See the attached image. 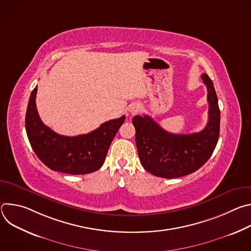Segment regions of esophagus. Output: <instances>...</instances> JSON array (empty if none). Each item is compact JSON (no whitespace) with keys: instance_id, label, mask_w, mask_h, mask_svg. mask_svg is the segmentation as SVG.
<instances>
[{"instance_id":"1","label":"esophagus","mask_w":251,"mask_h":251,"mask_svg":"<svg viewBox=\"0 0 251 251\" xmlns=\"http://www.w3.org/2000/svg\"><path fill=\"white\" fill-rule=\"evenodd\" d=\"M130 112L132 113V114H135V113H137V112H139V110H140V106L138 105V104H133V105H131L130 106Z\"/></svg>"}]
</instances>
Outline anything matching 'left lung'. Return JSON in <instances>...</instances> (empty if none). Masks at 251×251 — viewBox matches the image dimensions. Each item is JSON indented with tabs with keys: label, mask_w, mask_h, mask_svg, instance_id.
<instances>
[{
	"label": "left lung",
	"mask_w": 251,
	"mask_h": 251,
	"mask_svg": "<svg viewBox=\"0 0 251 251\" xmlns=\"http://www.w3.org/2000/svg\"><path fill=\"white\" fill-rule=\"evenodd\" d=\"M207 89L208 121L204 129L193 134H173L150 116L136 115V147L144 169L156 176L174 178L199 170L211 156L220 137L221 111L213 83L201 75Z\"/></svg>",
	"instance_id": "1"
}]
</instances>
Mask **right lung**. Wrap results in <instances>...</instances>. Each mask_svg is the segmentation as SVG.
Listing matches in <instances>:
<instances>
[{
	"label": "right lung",
	"instance_id": "add662e5",
	"mask_svg": "<svg viewBox=\"0 0 251 251\" xmlns=\"http://www.w3.org/2000/svg\"><path fill=\"white\" fill-rule=\"evenodd\" d=\"M38 86L31 91L25 114V131L35 155L50 170L85 175L99 170L125 116L101 124L88 134L62 136L46 126L35 105Z\"/></svg>",
	"mask_w": 251,
	"mask_h": 251
}]
</instances>
